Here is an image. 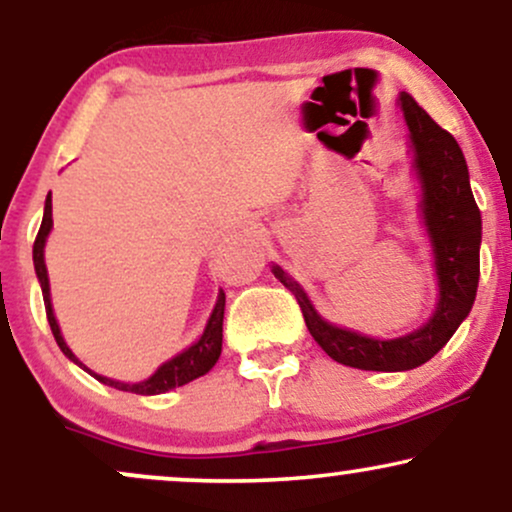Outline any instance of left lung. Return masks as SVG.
<instances>
[{"instance_id": "obj_1", "label": "left lung", "mask_w": 512, "mask_h": 512, "mask_svg": "<svg viewBox=\"0 0 512 512\" xmlns=\"http://www.w3.org/2000/svg\"><path fill=\"white\" fill-rule=\"evenodd\" d=\"M416 170L424 187V219L433 240L440 298L428 325L399 339H370L334 327L322 320L301 286L281 267L272 272L296 296L305 325L327 356L361 370H409L426 363L448 344L464 317L472 310L479 286L481 214L469 187L467 161L460 144L421 108L409 93H402Z\"/></svg>"}]
</instances>
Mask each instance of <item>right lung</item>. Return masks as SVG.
I'll return each instance as SVG.
<instances>
[{
    "label": "right lung",
    "mask_w": 512,
    "mask_h": 512,
    "mask_svg": "<svg viewBox=\"0 0 512 512\" xmlns=\"http://www.w3.org/2000/svg\"><path fill=\"white\" fill-rule=\"evenodd\" d=\"M50 228H52V199L48 195V199H45L43 223H40V231H38V236H35V243H33V264H35V274H38V281H40V289H43L45 313H48V322H50L52 334H55V342L62 349L64 356H69L74 363H79V361H76V356L72 354V349L64 344L60 325H57L55 313H52L50 281H48V269H45V257H43L45 238H48ZM223 308H226V293L221 291L219 301H216L214 313H211L209 322H207V330H204L202 337H199V342H195L190 346V349H185L182 354H178L175 358H170L168 363H163V366L158 368L149 380H144V383H134V385L120 383V380H108V378H103V375L91 373L88 368L86 370L91 375H96V380H101V383L110 385V387H117V390L134 392V395H161V392L173 390V387L187 385L190 380L199 378V375L209 373V370L214 368V363L219 361L221 339H223ZM79 366H81V363H79Z\"/></svg>",
    "instance_id": "right-lung-1"
}]
</instances>
